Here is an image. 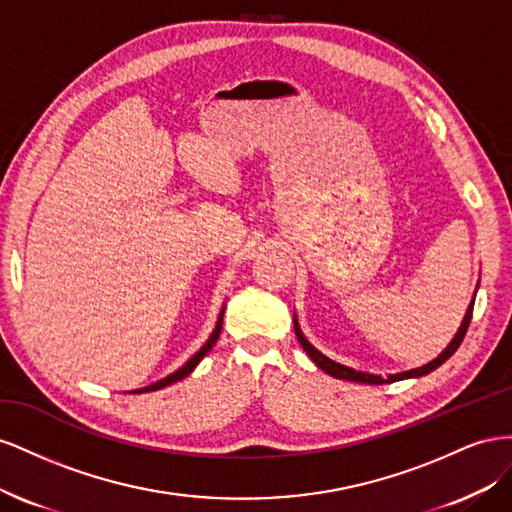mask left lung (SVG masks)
Masks as SVG:
<instances>
[{
	"label": "left lung",
	"instance_id": "8db88e82",
	"mask_svg": "<svg viewBox=\"0 0 512 512\" xmlns=\"http://www.w3.org/2000/svg\"><path fill=\"white\" fill-rule=\"evenodd\" d=\"M472 311H474V300H472V304H470V309H467V313H465V319H463V324H461V328H459V332H457V337L452 339V343H450V345L444 349V352H442L440 356H437L433 362L425 364V367H420V369H412V371L397 373V375H388V377H382V375H369V373H360V371H354V369H349V367H343V364H339V362H334V360L326 358L324 354H319L317 349H315L309 341L304 339V334L300 332V328H298L296 321H294V328H296V337H298V341H300L302 349H304L306 354L311 356V360L317 364V367H319L321 371H326V373H328V375H332V377L347 379V382H358V384H392V382H399V379L427 375V373H431L433 369L440 367V364H444L452 354H455L457 349H459V345H461V341H463V337H465L467 328H470Z\"/></svg>",
	"mask_w": 512,
	"mask_h": 512
}]
</instances>
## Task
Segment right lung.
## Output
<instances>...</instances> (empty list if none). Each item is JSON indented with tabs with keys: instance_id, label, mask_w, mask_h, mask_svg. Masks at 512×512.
Wrapping results in <instances>:
<instances>
[{
	"instance_id": "obj_1",
	"label": "right lung",
	"mask_w": 512,
	"mask_h": 512,
	"mask_svg": "<svg viewBox=\"0 0 512 512\" xmlns=\"http://www.w3.org/2000/svg\"><path fill=\"white\" fill-rule=\"evenodd\" d=\"M221 330H223V313H221V317H218V324H216V328H214V332H212V337L208 339V343L203 345L199 352L188 360L182 369H178L175 373H171L169 377H165V379H160V382H156V384H152V386H145V388H141V390H135V392H152V390H160V388H165V386H169V384H173V382H178V379H182V377H186L188 373H191L197 364L201 362V358L206 356L210 349H212V345L216 343V339H218V334H221Z\"/></svg>"
}]
</instances>
